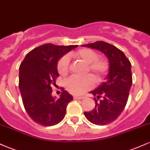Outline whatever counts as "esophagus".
Segmentation results:
<instances>
[{"mask_svg":"<svg viewBox=\"0 0 150 150\" xmlns=\"http://www.w3.org/2000/svg\"><path fill=\"white\" fill-rule=\"evenodd\" d=\"M84 97H77V96H75V97H73V99H75V100H81V99H84Z\"/></svg>","mask_w":150,"mask_h":150,"instance_id":"1","label":"esophagus"}]
</instances>
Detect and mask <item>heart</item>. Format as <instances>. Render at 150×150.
<instances>
[{"label":"heart","instance_id":"b5f03b06","mask_svg":"<svg viewBox=\"0 0 150 150\" xmlns=\"http://www.w3.org/2000/svg\"><path fill=\"white\" fill-rule=\"evenodd\" d=\"M72 56L82 60L87 64V73L90 72L97 82H101L109 69L108 62L104 58L98 57L97 53L90 49H81L75 51ZM70 59L66 55L62 56L57 63L58 73L61 76H65L69 73ZM94 80L92 75L84 77L72 76L65 81V88L70 93L80 95L94 87Z\"/></svg>","mask_w":150,"mask_h":150}]
</instances>
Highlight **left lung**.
Returning a JSON list of instances; mask_svg holds the SVG:
<instances>
[{
	"label": "left lung",
	"instance_id": "8db88e82",
	"mask_svg": "<svg viewBox=\"0 0 150 150\" xmlns=\"http://www.w3.org/2000/svg\"><path fill=\"white\" fill-rule=\"evenodd\" d=\"M82 46L102 51L110 65L106 81L91 92L95 101L94 108L84 114L95 125L109 124L118 118L126 106L132 83L131 63L121 50L108 43L97 41Z\"/></svg>",
	"mask_w": 150,
	"mask_h": 150
}]
</instances>
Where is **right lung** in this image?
I'll use <instances>...</instances> for the list:
<instances>
[{
	"label": "right lung",
	"mask_w": 150,
	"mask_h": 150,
	"mask_svg": "<svg viewBox=\"0 0 150 150\" xmlns=\"http://www.w3.org/2000/svg\"><path fill=\"white\" fill-rule=\"evenodd\" d=\"M77 46L43 44L27 53L20 64L19 88L22 103L29 116L38 124L52 126L64 118L73 97L62 87L61 97L56 99L51 95V86L59 77L58 61Z\"/></svg>",
	"instance_id": "add662e5"
}]
</instances>
